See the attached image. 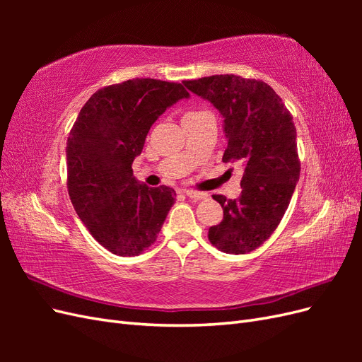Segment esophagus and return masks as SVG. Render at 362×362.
I'll return each instance as SVG.
<instances>
[{
  "label": "esophagus",
  "instance_id": "obj_1",
  "mask_svg": "<svg viewBox=\"0 0 362 362\" xmlns=\"http://www.w3.org/2000/svg\"><path fill=\"white\" fill-rule=\"evenodd\" d=\"M184 194L189 196V198H192V199H205L208 196L204 192H194V190H184Z\"/></svg>",
  "mask_w": 362,
  "mask_h": 362
}]
</instances>
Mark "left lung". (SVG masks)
I'll return each instance as SVG.
<instances>
[{
	"mask_svg": "<svg viewBox=\"0 0 362 362\" xmlns=\"http://www.w3.org/2000/svg\"><path fill=\"white\" fill-rule=\"evenodd\" d=\"M184 86L225 117L228 146L222 161L245 166L237 199L213 194L223 208V221L208 229V240L226 254H247L278 228L299 181L293 116L279 95L261 80L226 74L185 80Z\"/></svg>",
	"mask_w": 362,
	"mask_h": 362,
	"instance_id": "1",
	"label": "left lung"
}]
</instances>
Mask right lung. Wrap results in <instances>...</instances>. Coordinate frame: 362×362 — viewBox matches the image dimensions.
<instances>
[{
	"label": "right lung",
	"instance_id": "add662e5",
	"mask_svg": "<svg viewBox=\"0 0 362 362\" xmlns=\"http://www.w3.org/2000/svg\"><path fill=\"white\" fill-rule=\"evenodd\" d=\"M189 92L181 83L133 78L96 90L68 137V192L98 243L119 257L154 245L175 204L168 185L148 187L133 177V161L148 131L168 107Z\"/></svg>",
	"mask_w": 362,
	"mask_h": 362
}]
</instances>
